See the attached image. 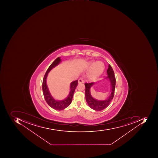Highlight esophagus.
I'll return each mask as SVG.
<instances>
[{"label": "esophagus", "instance_id": "esophagus-1", "mask_svg": "<svg viewBox=\"0 0 158 158\" xmlns=\"http://www.w3.org/2000/svg\"><path fill=\"white\" fill-rule=\"evenodd\" d=\"M84 83V81L81 79H80L78 80V84H83Z\"/></svg>", "mask_w": 158, "mask_h": 158}]
</instances>
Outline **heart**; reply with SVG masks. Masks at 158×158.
<instances>
[{"label":"heart","instance_id":"obj_1","mask_svg":"<svg viewBox=\"0 0 158 158\" xmlns=\"http://www.w3.org/2000/svg\"><path fill=\"white\" fill-rule=\"evenodd\" d=\"M104 64L101 61H91L88 62L86 69L89 70L87 74L88 80L95 81L103 73L104 70Z\"/></svg>","mask_w":158,"mask_h":158}]
</instances>
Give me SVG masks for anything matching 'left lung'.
Returning a JSON list of instances; mask_svg holds the SVG:
<instances>
[{
	"instance_id": "obj_1",
	"label": "left lung",
	"mask_w": 158,
	"mask_h": 158,
	"mask_svg": "<svg viewBox=\"0 0 158 158\" xmlns=\"http://www.w3.org/2000/svg\"><path fill=\"white\" fill-rule=\"evenodd\" d=\"M108 77L105 78L106 79L109 80L110 85V94L108 97H107L105 100H99L94 98L91 95L90 89L93 86L95 85L96 83H85V99L88 105L92 109L96 111H100L107 107L109 105L111 100L114 98V93L115 88L116 79L114 77V73L113 68L110 64L108 65L107 71Z\"/></svg>"
}]
</instances>
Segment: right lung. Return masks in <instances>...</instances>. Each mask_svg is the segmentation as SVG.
Masks as SVG:
<instances>
[{
	"mask_svg": "<svg viewBox=\"0 0 158 158\" xmlns=\"http://www.w3.org/2000/svg\"><path fill=\"white\" fill-rule=\"evenodd\" d=\"M61 62V58L58 57L50 65L44 77L42 85L43 92L44 96L45 101L47 102V103L51 107L56 110H62L64 109L67 107L69 106L72 101L73 94H74L75 88L78 85V80L74 81L71 83L70 85V90L69 94L67 97L64 100H56L51 95L48 85H47V77H48V74L52 69L58 65Z\"/></svg>",
	"mask_w": 158,
	"mask_h": 158,
	"instance_id": "right-lung-1",
	"label": "right lung"
}]
</instances>
